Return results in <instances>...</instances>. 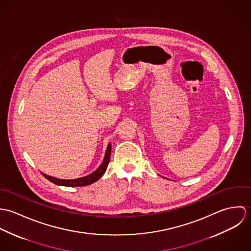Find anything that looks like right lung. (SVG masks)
<instances>
[{
    "mask_svg": "<svg viewBox=\"0 0 251 251\" xmlns=\"http://www.w3.org/2000/svg\"><path fill=\"white\" fill-rule=\"evenodd\" d=\"M110 155H111V145L109 144L106 152H105L104 159H103L102 163L100 164V166L95 172H93L92 174H90L86 177H83V178L75 179H60L51 177V176H48V175L43 174V173H42V175L48 180H50L51 182H53L55 184H58V185H64V186H84V185H88V184H91V183L97 181L98 179H100V177L104 174V172L106 171V168H107L108 163L110 161Z\"/></svg>",
    "mask_w": 251,
    "mask_h": 251,
    "instance_id": "right-lung-1",
    "label": "right lung"
}]
</instances>
